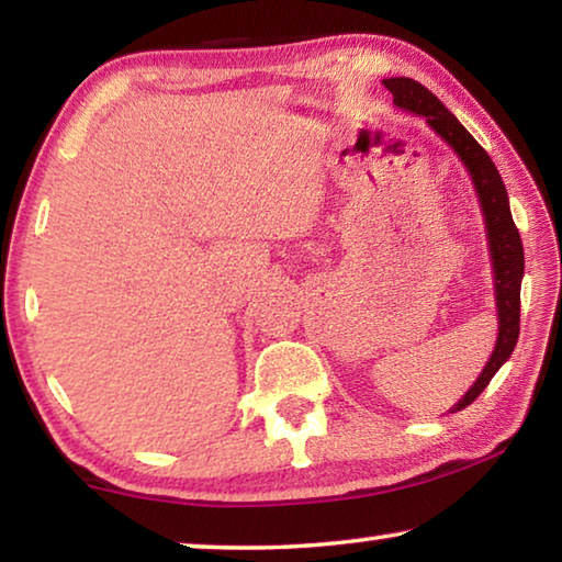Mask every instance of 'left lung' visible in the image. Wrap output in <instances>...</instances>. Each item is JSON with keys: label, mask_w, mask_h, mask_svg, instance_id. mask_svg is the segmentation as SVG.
<instances>
[{"label": "left lung", "mask_w": 562, "mask_h": 562, "mask_svg": "<svg viewBox=\"0 0 562 562\" xmlns=\"http://www.w3.org/2000/svg\"><path fill=\"white\" fill-rule=\"evenodd\" d=\"M384 87L394 97L398 109L412 111L416 116H424L426 123L439 133V136L449 144L463 166L469 168L473 178L475 193H479V203L483 217H486V233L491 245V260H493V274H496V307H498V341L496 349L483 367L481 376L475 379L473 386L463 394V398L456 404L451 412H461L469 404H473L483 389L488 386L493 374L508 361L513 347L518 341L520 331V280H522V243L516 223H513L508 193L503 186L498 168L493 166L491 156L481 148L469 131L461 126V121L443 106V103L434 97V93L422 87L414 79L406 76H394V79H384Z\"/></svg>", "instance_id": "1"}]
</instances>
